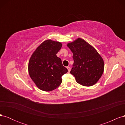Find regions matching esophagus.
<instances>
[{
	"mask_svg": "<svg viewBox=\"0 0 125 125\" xmlns=\"http://www.w3.org/2000/svg\"><path fill=\"white\" fill-rule=\"evenodd\" d=\"M67 69H68V71H69V72L70 71V70H71V68H70V67L68 66V67H67Z\"/></svg>",
	"mask_w": 125,
	"mask_h": 125,
	"instance_id": "34e87169",
	"label": "esophagus"
}]
</instances>
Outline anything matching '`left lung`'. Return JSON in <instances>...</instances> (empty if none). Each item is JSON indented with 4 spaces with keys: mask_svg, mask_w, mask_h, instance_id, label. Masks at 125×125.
Segmentation results:
<instances>
[{
    "mask_svg": "<svg viewBox=\"0 0 125 125\" xmlns=\"http://www.w3.org/2000/svg\"><path fill=\"white\" fill-rule=\"evenodd\" d=\"M73 53V64L70 73L83 86L95 84L103 73V59L96 50L85 41L78 38L67 44Z\"/></svg>",
    "mask_w": 125,
    "mask_h": 125,
    "instance_id": "left-lung-1",
    "label": "left lung"
}]
</instances>
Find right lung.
Instances as JSON below:
<instances>
[{
  "instance_id": "add662e5",
  "label": "right lung",
  "mask_w": 125,
  "mask_h": 125,
  "mask_svg": "<svg viewBox=\"0 0 125 125\" xmlns=\"http://www.w3.org/2000/svg\"><path fill=\"white\" fill-rule=\"evenodd\" d=\"M62 47L58 42L47 40L37 47L29 62V73L41 90L51 91L62 83V75L68 72L62 60L56 56Z\"/></svg>"
}]
</instances>
